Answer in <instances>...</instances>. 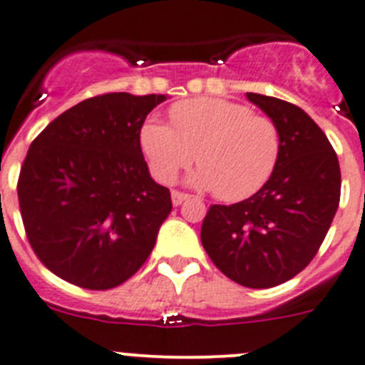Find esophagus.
<instances>
[{
  "instance_id": "34e87169",
  "label": "esophagus",
  "mask_w": 365,
  "mask_h": 365,
  "mask_svg": "<svg viewBox=\"0 0 365 365\" xmlns=\"http://www.w3.org/2000/svg\"><path fill=\"white\" fill-rule=\"evenodd\" d=\"M173 203L175 205H180V203H183L185 200H189V195H185V192H182V190H173Z\"/></svg>"
}]
</instances>
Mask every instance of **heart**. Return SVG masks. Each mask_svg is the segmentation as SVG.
Masks as SVG:
<instances>
[{
	"mask_svg": "<svg viewBox=\"0 0 365 365\" xmlns=\"http://www.w3.org/2000/svg\"><path fill=\"white\" fill-rule=\"evenodd\" d=\"M170 123L149 120L140 145L160 182H170L192 158L190 182L223 202L249 198L265 185L280 158V130L271 118L223 98H192L170 107Z\"/></svg>",
	"mask_w": 365,
	"mask_h": 365,
	"instance_id": "heart-1",
	"label": "heart"
}]
</instances>
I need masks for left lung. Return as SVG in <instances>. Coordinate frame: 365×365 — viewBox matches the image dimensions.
Wrapping results in <instances>:
<instances>
[{
	"label": "left lung",
	"instance_id": "left-lung-1",
	"mask_svg": "<svg viewBox=\"0 0 365 365\" xmlns=\"http://www.w3.org/2000/svg\"><path fill=\"white\" fill-rule=\"evenodd\" d=\"M247 98L278 125L280 158L251 198L209 207L200 238L225 277L267 289L313 260L338 209L342 180L329 140L300 107L256 93Z\"/></svg>",
	"mask_w": 365,
	"mask_h": 365
}]
</instances>
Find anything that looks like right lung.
<instances>
[{"mask_svg":"<svg viewBox=\"0 0 365 365\" xmlns=\"http://www.w3.org/2000/svg\"><path fill=\"white\" fill-rule=\"evenodd\" d=\"M163 94L109 93L52 120L29 147L18 200L29 244L56 277L105 291L145 264L173 209L140 129Z\"/></svg>","mask_w":365,"mask_h":365,"instance_id":"1","label":"right lung"}]
</instances>
